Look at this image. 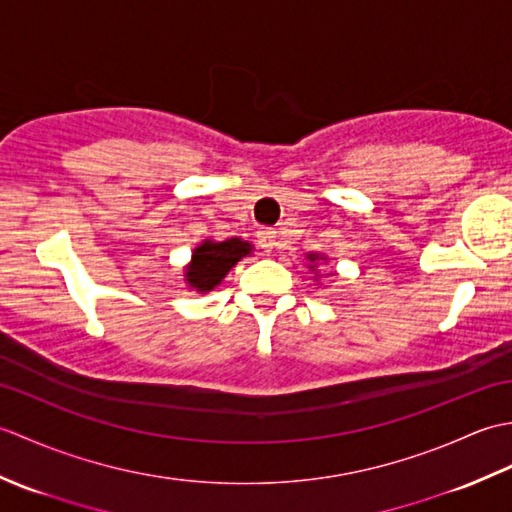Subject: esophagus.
<instances>
[{"label": "esophagus", "instance_id": "esophagus-1", "mask_svg": "<svg viewBox=\"0 0 512 512\" xmlns=\"http://www.w3.org/2000/svg\"><path fill=\"white\" fill-rule=\"evenodd\" d=\"M275 239H277V233L273 231V228H259L257 231V244L264 250H273Z\"/></svg>", "mask_w": 512, "mask_h": 512}]
</instances>
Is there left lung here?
<instances>
[{"mask_svg":"<svg viewBox=\"0 0 512 512\" xmlns=\"http://www.w3.org/2000/svg\"><path fill=\"white\" fill-rule=\"evenodd\" d=\"M308 259H310V268L314 270V264H317L319 259H323V257H321V255H317V253H310V255H308Z\"/></svg>","mask_w":512,"mask_h":512,"instance_id":"8db88e82","label":"left lung"}]
</instances>
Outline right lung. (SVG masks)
Returning a JSON list of instances; mask_svg holds the SVG:
<instances>
[{
	"mask_svg": "<svg viewBox=\"0 0 512 512\" xmlns=\"http://www.w3.org/2000/svg\"><path fill=\"white\" fill-rule=\"evenodd\" d=\"M248 242H242L239 237L224 239V242H213V239H204V242L193 250L191 264L187 266V284L198 292H211L217 284H222L228 270H231L239 259L250 255Z\"/></svg>",
	"mask_w": 512,
	"mask_h": 512,
	"instance_id": "1",
	"label": "right lung"
}]
</instances>
